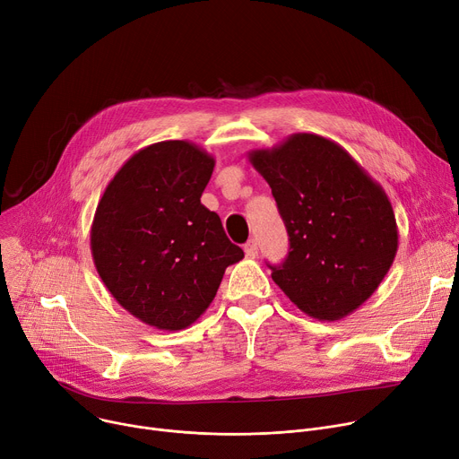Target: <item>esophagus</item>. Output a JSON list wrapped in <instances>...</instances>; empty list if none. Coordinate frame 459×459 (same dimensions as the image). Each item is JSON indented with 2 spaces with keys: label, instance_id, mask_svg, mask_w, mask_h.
Instances as JSON below:
<instances>
[{
  "label": "esophagus",
  "instance_id": "1",
  "mask_svg": "<svg viewBox=\"0 0 459 459\" xmlns=\"http://www.w3.org/2000/svg\"><path fill=\"white\" fill-rule=\"evenodd\" d=\"M243 251H245V255L248 256V258H256L258 256V241L253 238V239H248L247 243H245V247H243Z\"/></svg>",
  "mask_w": 459,
  "mask_h": 459
}]
</instances>
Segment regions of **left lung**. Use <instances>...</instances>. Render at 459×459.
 Wrapping results in <instances>:
<instances>
[{
    "instance_id": "8db88e82",
    "label": "left lung",
    "mask_w": 459,
    "mask_h": 459,
    "mask_svg": "<svg viewBox=\"0 0 459 459\" xmlns=\"http://www.w3.org/2000/svg\"><path fill=\"white\" fill-rule=\"evenodd\" d=\"M248 160L269 183L289 234L273 280L307 316L346 318L377 290L399 245L383 186L335 141L293 134Z\"/></svg>"
}]
</instances>
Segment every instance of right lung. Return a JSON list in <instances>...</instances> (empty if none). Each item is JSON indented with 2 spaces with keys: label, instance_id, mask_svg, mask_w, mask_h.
Segmentation results:
<instances>
[{
  "label": "right lung",
  "instance_id": "add662e5",
  "mask_svg": "<svg viewBox=\"0 0 459 459\" xmlns=\"http://www.w3.org/2000/svg\"><path fill=\"white\" fill-rule=\"evenodd\" d=\"M214 157L188 141L134 153L106 186L91 255L111 297L141 322L179 331L212 304L225 269L243 258L201 204Z\"/></svg>",
  "mask_w": 459,
  "mask_h": 459
}]
</instances>
